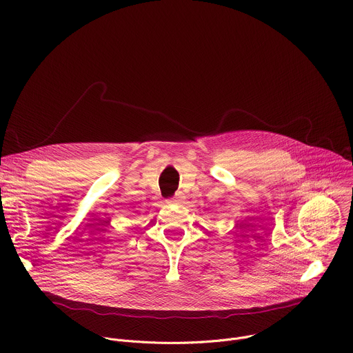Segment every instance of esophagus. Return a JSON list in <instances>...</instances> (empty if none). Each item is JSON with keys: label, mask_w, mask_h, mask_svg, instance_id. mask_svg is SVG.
<instances>
[{"label": "esophagus", "mask_w": 353, "mask_h": 353, "mask_svg": "<svg viewBox=\"0 0 353 353\" xmlns=\"http://www.w3.org/2000/svg\"><path fill=\"white\" fill-rule=\"evenodd\" d=\"M183 198H184V196H183V194H181V192H179V194H176L172 199H169L168 203H169V204H180L181 201H183Z\"/></svg>", "instance_id": "34e87169"}]
</instances>
